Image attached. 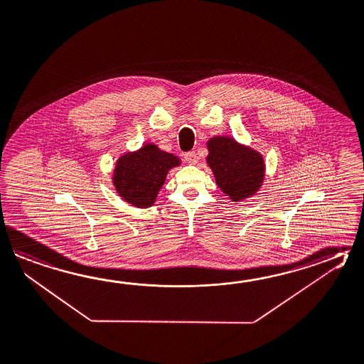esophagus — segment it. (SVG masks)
I'll use <instances>...</instances> for the list:
<instances>
[{"mask_svg": "<svg viewBox=\"0 0 364 364\" xmlns=\"http://www.w3.org/2000/svg\"><path fill=\"white\" fill-rule=\"evenodd\" d=\"M184 158H186V162L191 164H197V161H198V156L196 154V151H188L184 154Z\"/></svg>", "mask_w": 364, "mask_h": 364, "instance_id": "34e87169", "label": "esophagus"}]
</instances>
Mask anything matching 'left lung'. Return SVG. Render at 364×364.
I'll return each instance as SVG.
<instances>
[{"instance_id":"1","label":"left lung","mask_w":364,"mask_h":364,"mask_svg":"<svg viewBox=\"0 0 364 364\" xmlns=\"http://www.w3.org/2000/svg\"><path fill=\"white\" fill-rule=\"evenodd\" d=\"M208 148L206 161L216 184L230 200L238 202L258 192L264 178V164L258 151L222 136L208 140Z\"/></svg>"}]
</instances>
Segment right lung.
<instances>
[{"label": "right lung", "instance_id": "add662e5", "mask_svg": "<svg viewBox=\"0 0 364 364\" xmlns=\"http://www.w3.org/2000/svg\"><path fill=\"white\" fill-rule=\"evenodd\" d=\"M180 164L178 156L162 151L154 144L119 158L112 183L119 196L132 206H151L164 184L167 172Z\"/></svg>", "mask_w": 364, "mask_h": 364}]
</instances>
